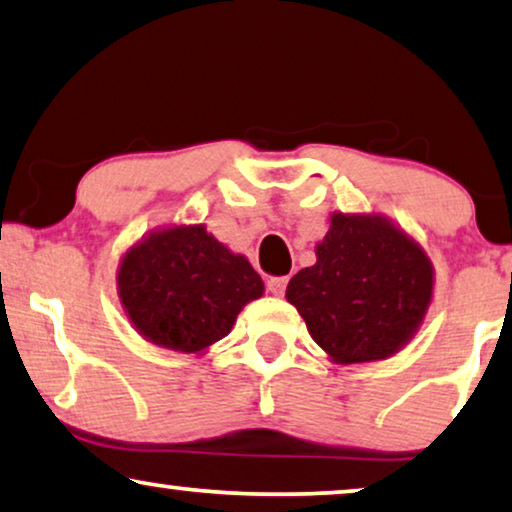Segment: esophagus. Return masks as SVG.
I'll return each mask as SVG.
<instances>
[{"instance_id": "esophagus-1", "label": "esophagus", "mask_w": 512, "mask_h": 512, "mask_svg": "<svg viewBox=\"0 0 512 512\" xmlns=\"http://www.w3.org/2000/svg\"><path fill=\"white\" fill-rule=\"evenodd\" d=\"M285 287H287V276H276L266 280V290H269L273 297H283Z\"/></svg>"}]
</instances>
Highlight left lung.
I'll list each match as a JSON object with an SVG mask.
<instances>
[{"label":"left lung","instance_id":"8db88e82","mask_svg":"<svg viewBox=\"0 0 512 512\" xmlns=\"http://www.w3.org/2000/svg\"><path fill=\"white\" fill-rule=\"evenodd\" d=\"M315 257L292 276L285 299L331 362H380L422 327L434 299V264L387 215L331 213Z\"/></svg>","mask_w":512,"mask_h":512}]
</instances>
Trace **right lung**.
<instances>
[{
    "mask_svg": "<svg viewBox=\"0 0 512 512\" xmlns=\"http://www.w3.org/2000/svg\"><path fill=\"white\" fill-rule=\"evenodd\" d=\"M118 299L139 336L160 348L204 355L232 331L243 306L264 294L248 257L206 225H167L141 236L118 264Z\"/></svg>",
    "mask_w": 512,
    "mask_h": 512,
    "instance_id": "obj_1",
    "label": "right lung"
}]
</instances>
